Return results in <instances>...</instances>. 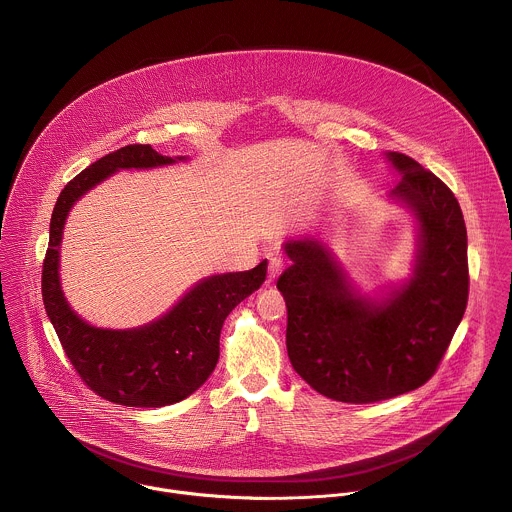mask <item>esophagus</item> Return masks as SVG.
I'll return each instance as SVG.
<instances>
[{"mask_svg":"<svg viewBox=\"0 0 512 512\" xmlns=\"http://www.w3.org/2000/svg\"><path fill=\"white\" fill-rule=\"evenodd\" d=\"M284 268H286L284 260L278 258V256H272L270 264H268V278H270V282H274L284 272Z\"/></svg>","mask_w":512,"mask_h":512,"instance_id":"esophagus-1","label":"esophagus"}]
</instances>
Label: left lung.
Masks as SVG:
<instances>
[{
    "label": "left lung",
    "mask_w": 512,
    "mask_h": 512,
    "mask_svg": "<svg viewBox=\"0 0 512 512\" xmlns=\"http://www.w3.org/2000/svg\"><path fill=\"white\" fill-rule=\"evenodd\" d=\"M392 197L420 222L414 278L382 303L349 290L329 250L288 240L292 266L278 290L288 307L293 370L319 394L370 404L426 384L453 339L469 297L467 228L451 189L412 157L392 151Z\"/></svg>",
    "instance_id": "left-lung-1"
}]
</instances>
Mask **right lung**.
Segmentation results:
<instances>
[{
	"label": "right lung",
	"mask_w": 512,
	"mask_h": 512,
	"mask_svg": "<svg viewBox=\"0 0 512 512\" xmlns=\"http://www.w3.org/2000/svg\"><path fill=\"white\" fill-rule=\"evenodd\" d=\"M175 159L185 157L171 159L144 144L120 147L67 183L51 217L49 248L41 274L47 315L80 380L94 394L122 406H169L205 384L219 363L224 319L266 280V260L248 272L207 278L161 319L132 331L90 327L69 307L57 270L63 226L74 201L118 169L155 167Z\"/></svg>",
	"instance_id": "add662e5"
}]
</instances>
